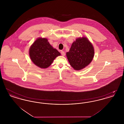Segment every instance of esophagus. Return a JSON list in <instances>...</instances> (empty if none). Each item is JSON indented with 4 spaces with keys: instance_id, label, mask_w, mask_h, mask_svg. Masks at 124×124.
<instances>
[{
    "instance_id": "1",
    "label": "esophagus",
    "mask_w": 124,
    "mask_h": 124,
    "mask_svg": "<svg viewBox=\"0 0 124 124\" xmlns=\"http://www.w3.org/2000/svg\"><path fill=\"white\" fill-rule=\"evenodd\" d=\"M61 55H62V56H65V52H64V51H61Z\"/></svg>"
}]
</instances>
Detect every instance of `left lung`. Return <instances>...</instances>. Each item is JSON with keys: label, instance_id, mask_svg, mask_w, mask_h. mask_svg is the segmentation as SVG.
<instances>
[{"label": "left lung", "instance_id": "left-lung-1", "mask_svg": "<svg viewBox=\"0 0 124 124\" xmlns=\"http://www.w3.org/2000/svg\"><path fill=\"white\" fill-rule=\"evenodd\" d=\"M94 54V48L91 43L86 37H82L73 42L66 56L73 69L80 70L92 62Z\"/></svg>", "mask_w": 124, "mask_h": 124}]
</instances>
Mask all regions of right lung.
Masks as SVG:
<instances>
[{"label": "right lung", "mask_w": 124, "mask_h": 124, "mask_svg": "<svg viewBox=\"0 0 124 124\" xmlns=\"http://www.w3.org/2000/svg\"><path fill=\"white\" fill-rule=\"evenodd\" d=\"M60 53L49 44L47 39L39 38L29 49L30 58L33 63L41 68H46Z\"/></svg>", "instance_id": "1"}]
</instances>
